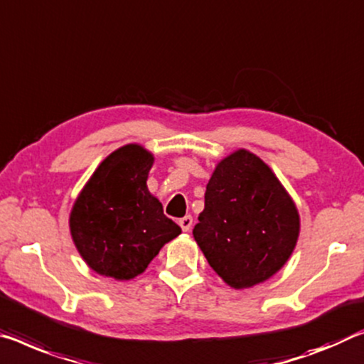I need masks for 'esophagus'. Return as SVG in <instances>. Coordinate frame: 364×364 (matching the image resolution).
Masks as SVG:
<instances>
[{"instance_id": "1", "label": "esophagus", "mask_w": 364, "mask_h": 364, "mask_svg": "<svg viewBox=\"0 0 364 364\" xmlns=\"http://www.w3.org/2000/svg\"><path fill=\"white\" fill-rule=\"evenodd\" d=\"M180 227H181L183 232H189V230H191V227H193V217L186 215V217L180 218Z\"/></svg>"}]
</instances>
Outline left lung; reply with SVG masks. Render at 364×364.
<instances>
[{
  "mask_svg": "<svg viewBox=\"0 0 364 364\" xmlns=\"http://www.w3.org/2000/svg\"><path fill=\"white\" fill-rule=\"evenodd\" d=\"M193 235L225 284L241 290L284 267L296 246L299 215L274 171L240 149L213 170Z\"/></svg>",
  "mask_w": 364,
  "mask_h": 364,
  "instance_id": "8db88e82",
  "label": "left lung"
}]
</instances>
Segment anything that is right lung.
I'll list each match as a JSON object with an SVG mask.
<instances>
[{"instance_id": "1", "label": "right lung", "mask_w": 364, "mask_h": 364, "mask_svg": "<svg viewBox=\"0 0 364 364\" xmlns=\"http://www.w3.org/2000/svg\"><path fill=\"white\" fill-rule=\"evenodd\" d=\"M152 165L151 152L128 144L102 161L77 196L69 228L79 255L97 274L134 279L181 233L149 193Z\"/></svg>"}]
</instances>
